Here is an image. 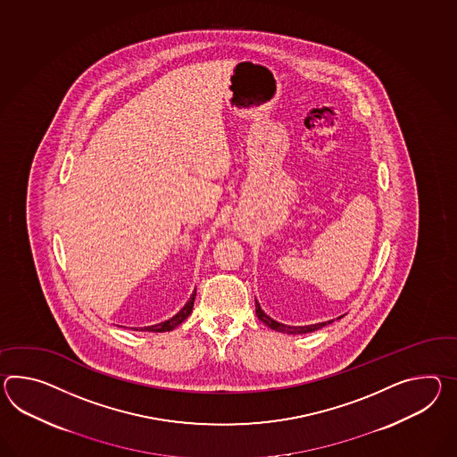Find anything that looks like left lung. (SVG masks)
I'll return each instance as SVG.
<instances>
[{"instance_id": "obj_1", "label": "left lung", "mask_w": 457, "mask_h": 457, "mask_svg": "<svg viewBox=\"0 0 457 457\" xmlns=\"http://www.w3.org/2000/svg\"><path fill=\"white\" fill-rule=\"evenodd\" d=\"M256 315L259 317V320L262 323H266L268 327H270L272 330H276V332H282V334H309V332H313V330H319V328H322L325 325H328L330 322H322V323H315V325H303V327H290V325H284V323L276 322V320H272L269 315L264 313V311L261 309V305L257 303L256 301Z\"/></svg>"}]
</instances>
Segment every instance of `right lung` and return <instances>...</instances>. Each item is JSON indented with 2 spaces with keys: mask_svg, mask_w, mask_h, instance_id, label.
<instances>
[{
  "mask_svg": "<svg viewBox=\"0 0 457 457\" xmlns=\"http://www.w3.org/2000/svg\"><path fill=\"white\" fill-rule=\"evenodd\" d=\"M195 297H196V290L191 294L189 301L185 303V307H183L175 317H171L167 322L156 323V325H152V327H144V332H170V330H173L175 327H179V323L188 319L189 313L193 311Z\"/></svg>",
  "mask_w": 457,
  "mask_h": 457,
  "instance_id": "1",
  "label": "right lung"
}]
</instances>
